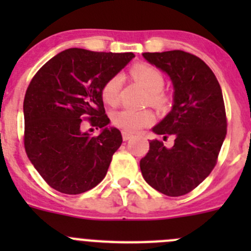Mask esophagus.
<instances>
[{"label":"esophagus","instance_id":"34e87169","mask_svg":"<svg viewBox=\"0 0 251 251\" xmlns=\"http://www.w3.org/2000/svg\"><path fill=\"white\" fill-rule=\"evenodd\" d=\"M132 137H133V135H131V133L125 132V131H124V132H123V140L124 141H128V140H130V138H132Z\"/></svg>","mask_w":251,"mask_h":251}]
</instances>
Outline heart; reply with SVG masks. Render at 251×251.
<instances>
[{"label": "heart", "mask_w": 251, "mask_h": 251, "mask_svg": "<svg viewBox=\"0 0 251 251\" xmlns=\"http://www.w3.org/2000/svg\"><path fill=\"white\" fill-rule=\"evenodd\" d=\"M132 77L143 86L151 95V103L158 108H166L170 104V98L163 92L165 78L163 73L155 67L147 63H137L131 68ZM123 77L121 75H114L103 85L100 96L105 104L116 105L120 96V88ZM155 121V115L151 110L123 109L113 114L111 123L114 126L124 130L125 132H137L141 128L151 125Z\"/></svg>", "instance_id": "heart-1"}]
</instances>
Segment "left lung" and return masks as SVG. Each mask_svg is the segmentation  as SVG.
I'll list each match as a JSON object with an SVG mask.
<instances>
[{
	"label": "left lung",
	"mask_w": 251,
	"mask_h": 251,
	"mask_svg": "<svg viewBox=\"0 0 251 251\" xmlns=\"http://www.w3.org/2000/svg\"><path fill=\"white\" fill-rule=\"evenodd\" d=\"M143 57L173 81V109L153 132L164 135V141L173 135L175 144L166 148L159 140L149 142L148 153L140 161L142 175L165 196H184L209 176L226 137L221 87L212 70L188 52H147Z\"/></svg>",
	"instance_id": "1"
}]
</instances>
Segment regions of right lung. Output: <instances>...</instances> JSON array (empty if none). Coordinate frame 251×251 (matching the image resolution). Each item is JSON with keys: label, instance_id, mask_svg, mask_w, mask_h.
I'll list each match as a JSON object with an SVG mask.
<instances>
[{"label": "right lung", "instance_id": "obj_1", "mask_svg": "<svg viewBox=\"0 0 251 251\" xmlns=\"http://www.w3.org/2000/svg\"><path fill=\"white\" fill-rule=\"evenodd\" d=\"M133 57L69 48L48 60L29 83L23 105L25 151L55 191L83 193L107 175L123 137L118 128L107 127L100 91ZM85 118L102 132L83 133Z\"/></svg>", "mask_w": 251, "mask_h": 251}]
</instances>
